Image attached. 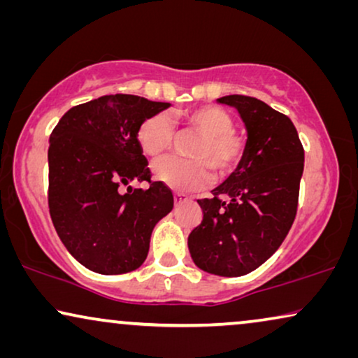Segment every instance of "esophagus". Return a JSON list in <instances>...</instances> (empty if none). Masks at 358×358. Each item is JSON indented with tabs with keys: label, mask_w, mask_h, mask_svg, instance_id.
<instances>
[{
	"label": "esophagus",
	"mask_w": 358,
	"mask_h": 358,
	"mask_svg": "<svg viewBox=\"0 0 358 358\" xmlns=\"http://www.w3.org/2000/svg\"><path fill=\"white\" fill-rule=\"evenodd\" d=\"M184 200H187V195L182 194V192H174V203H176V205L182 203Z\"/></svg>",
	"instance_id": "34e87169"
}]
</instances>
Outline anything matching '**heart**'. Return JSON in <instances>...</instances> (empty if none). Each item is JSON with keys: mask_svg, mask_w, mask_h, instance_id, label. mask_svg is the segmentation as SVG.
<instances>
[{"mask_svg": "<svg viewBox=\"0 0 358 358\" xmlns=\"http://www.w3.org/2000/svg\"><path fill=\"white\" fill-rule=\"evenodd\" d=\"M180 124L194 131L189 150L190 159L163 158L153 164L155 178L171 189L197 190L212 179V171L218 179L229 178L243 164L248 153L246 136L234 130V120L218 106H202L180 114ZM174 124L164 112L146 117L136 130V141L148 156H159L174 143Z\"/></svg>", "mask_w": 358, "mask_h": 358, "instance_id": "heart-1", "label": "heart"}]
</instances>
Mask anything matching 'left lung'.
Segmentation results:
<instances>
[{
	"label": "left lung",
	"mask_w": 358,
	"mask_h": 358,
	"mask_svg": "<svg viewBox=\"0 0 358 358\" xmlns=\"http://www.w3.org/2000/svg\"><path fill=\"white\" fill-rule=\"evenodd\" d=\"M248 129V153L236 173L197 200L202 222L189 234L195 266L222 277L256 271L280 248L296 217L305 150L293 122L251 96L220 97Z\"/></svg>",
	"instance_id": "obj_1"
}]
</instances>
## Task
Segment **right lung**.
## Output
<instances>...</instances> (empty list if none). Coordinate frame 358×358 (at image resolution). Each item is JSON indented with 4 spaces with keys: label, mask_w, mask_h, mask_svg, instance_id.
<instances>
[{
    "label": "right lung",
    "mask_w": 358,
    "mask_h": 358,
    "mask_svg": "<svg viewBox=\"0 0 358 358\" xmlns=\"http://www.w3.org/2000/svg\"><path fill=\"white\" fill-rule=\"evenodd\" d=\"M169 106L134 94L102 96L71 107L52 131L48 210L62 243L92 272L115 275L138 268L155 224L173 210V192L151 180L136 141L141 122ZM134 180H146L150 187L131 189Z\"/></svg>",
    "instance_id": "add662e5"
}]
</instances>
